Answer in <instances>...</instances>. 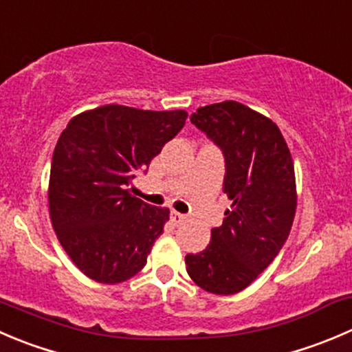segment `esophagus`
Listing matches in <instances>:
<instances>
[{"label":"esophagus","instance_id":"1","mask_svg":"<svg viewBox=\"0 0 352 352\" xmlns=\"http://www.w3.org/2000/svg\"><path fill=\"white\" fill-rule=\"evenodd\" d=\"M170 218H172V221L175 225H179V223H184V221H186V214H182V213H179V211H172V213H170Z\"/></svg>","mask_w":352,"mask_h":352}]
</instances>
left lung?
I'll list each match as a JSON object with an SVG mask.
<instances>
[{"instance_id":"1","label":"left lung","mask_w":352,"mask_h":352,"mask_svg":"<svg viewBox=\"0 0 352 352\" xmlns=\"http://www.w3.org/2000/svg\"><path fill=\"white\" fill-rule=\"evenodd\" d=\"M190 122L223 153L232 210L211 230L206 249L186 256L187 274L204 291L235 294L287 241L296 214L294 163L277 125L237 101L197 108Z\"/></svg>"}]
</instances>
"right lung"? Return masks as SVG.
<instances>
[{
    "instance_id": "1",
    "label": "right lung",
    "mask_w": 352,
    "mask_h": 352,
    "mask_svg": "<svg viewBox=\"0 0 352 352\" xmlns=\"http://www.w3.org/2000/svg\"><path fill=\"white\" fill-rule=\"evenodd\" d=\"M184 110L107 104L68 122L51 160L50 217L75 267L101 284H120L144 268L168 208L129 192L186 124Z\"/></svg>"
}]
</instances>
